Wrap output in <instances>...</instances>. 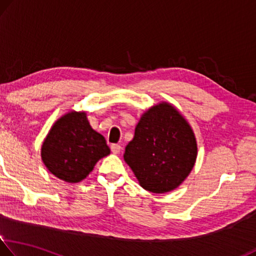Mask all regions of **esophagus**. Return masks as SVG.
<instances>
[{"label":"esophagus","mask_w":256,"mask_h":256,"mask_svg":"<svg viewBox=\"0 0 256 256\" xmlns=\"http://www.w3.org/2000/svg\"><path fill=\"white\" fill-rule=\"evenodd\" d=\"M111 151L114 153V154H118V153H120V151H121V146L119 144H112Z\"/></svg>","instance_id":"1"}]
</instances>
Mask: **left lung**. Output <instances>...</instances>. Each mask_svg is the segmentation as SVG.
Here are the masks:
<instances>
[{"mask_svg":"<svg viewBox=\"0 0 256 256\" xmlns=\"http://www.w3.org/2000/svg\"><path fill=\"white\" fill-rule=\"evenodd\" d=\"M124 158L145 190L164 194L178 188L194 168V135L174 106L161 103L140 118Z\"/></svg>","mask_w":256,"mask_h":256,"instance_id":"8db88e82","label":"left lung"}]
</instances>
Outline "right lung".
Wrapping results in <instances>:
<instances>
[{
	"label": "right lung",
	"mask_w": 256,
	"mask_h": 256,
	"mask_svg": "<svg viewBox=\"0 0 256 256\" xmlns=\"http://www.w3.org/2000/svg\"><path fill=\"white\" fill-rule=\"evenodd\" d=\"M110 152L104 136L90 127L86 113L70 112L51 128L41 156L54 176L76 183L87 178L97 161Z\"/></svg>",
	"instance_id": "1"
}]
</instances>
